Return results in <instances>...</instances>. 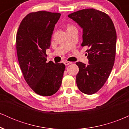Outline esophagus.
I'll list each match as a JSON object with an SVG mask.
<instances>
[{"label":"esophagus","mask_w":129,"mask_h":129,"mask_svg":"<svg viewBox=\"0 0 129 129\" xmlns=\"http://www.w3.org/2000/svg\"><path fill=\"white\" fill-rule=\"evenodd\" d=\"M63 63H64L66 66H69L70 64H72V62L70 61H67V60H66V61L63 62Z\"/></svg>","instance_id":"esophagus-1"}]
</instances>
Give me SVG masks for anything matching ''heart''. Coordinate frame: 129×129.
I'll list each match as a JSON object with an SVG mask.
<instances>
[{"label": "heart", "instance_id": "1", "mask_svg": "<svg viewBox=\"0 0 129 129\" xmlns=\"http://www.w3.org/2000/svg\"><path fill=\"white\" fill-rule=\"evenodd\" d=\"M67 27V29H69V28H73L74 26H72V25H68Z\"/></svg>", "mask_w": 129, "mask_h": 129}]
</instances>
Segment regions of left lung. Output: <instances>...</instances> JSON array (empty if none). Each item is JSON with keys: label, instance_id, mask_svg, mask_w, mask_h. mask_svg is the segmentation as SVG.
<instances>
[{"label": "left lung", "instance_id": "8db88e82", "mask_svg": "<svg viewBox=\"0 0 129 129\" xmlns=\"http://www.w3.org/2000/svg\"><path fill=\"white\" fill-rule=\"evenodd\" d=\"M69 17L83 28L81 46H87L89 64L78 62L76 84L81 92L93 94L98 91L111 73L116 55V33L113 21L106 13L93 8L69 14Z\"/></svg>", "mask_w": 129, "mask_h": 129}]
</instances>
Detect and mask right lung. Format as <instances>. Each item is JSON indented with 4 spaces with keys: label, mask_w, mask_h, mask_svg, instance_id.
<instances>
[{
    "label": "right lung",
    "mask_w": 129,
    "mask_h": 129,
    "mask_svg": "<svg viewBox=\"0 0 129 129\" xmlns=\"http://www.w3.org/2000/svg\"><path fill=\"white\" fill-rule=\"evenodd\" d=\"M61 14L45 11L32 12L22 20L16 35V50L23 78L36 94L49 96L58 91L66 66L47 62L54 25Z\"/></svg>",
    "instance_id": "add662e5"
}]
</instances>
